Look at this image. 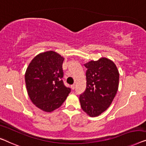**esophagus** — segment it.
<instances>
[{
    "label": "esophagus",
    "mask_w": 146,
    "mask_h": 146,
    "mask_svg": "<svg viewBox=\"0 0 146 146\" xmlns=\"http://www.w3.org/2000/svg\"><path fill=\"white\" fill-rule=\"evenodd\" d=\"M71 88L72 89V90H74V89L76 88V85L75 84H73V85L71 86Z\"/></svg>",
    "instance_id": "1"
}]
</instances>
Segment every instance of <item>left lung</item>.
Instances as JSON below:
<instances>
[{"instance_id":"left-lung-1","label":"left lung","mask_w":146,"mask_h":146,"mask_svg":"<svg viewBox=\"0 0 146 146\" xmlns=\"http://www.w3.org/2000/svg\"><path fill=\"white\" fill-rule=\"evenodd\" d=\"M84 66L87 68L86 88L80 96V105L90 117H98L109 108L117 94L119 72L115 63L105 57Z\"/></svg>"}]
</instances>
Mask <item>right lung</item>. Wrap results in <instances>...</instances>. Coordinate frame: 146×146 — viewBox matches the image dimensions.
Listing matches in <instances>:
<instances>
[{
    "label": "right lung",
    "mask_w": 146,
    "mask_h": 146,
    "mask_svg": "<svg viewBox=\"0 0 146 146\" xmlns=\"http://www.w3.org/2000/svg\"><path fill=\"white\" fill-rule=\"evenodd\" d=\"M64 58L53 50L41 52L29 63L25 73L27 94L42 111L50 113L60 107L70 92L62 80Z\"/></svg>",
    "instance_id": "1"
}]
</instances>
